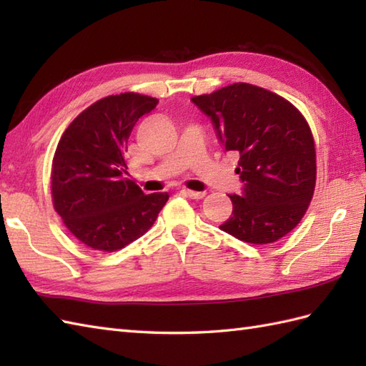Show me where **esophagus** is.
I'll list each match as a JSON object with an SVG mask.
<instances>
[{"mask_svg":"<svg viewBox=\"0 0 366 366\" xmlns=\"http://www.w3.org/2000/svg\"><path fill=\"white\" fill-rule=\"evenodd\" d=\"M182 193L185 197H189L192 199H201V198H204V195H206L204 192H195V190H189V189H184Z\"/></svg>","mask_w":366,"mask_h":366,"instance_id":"obj_1","label":"esophagus"}]
</instances>
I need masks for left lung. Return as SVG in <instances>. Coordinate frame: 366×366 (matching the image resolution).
Masks as SVG:
<instances>
[{
    "instance_id": "8db88e82",
    "label": "left lung",
    "mask_w": 366,
    "mask_h": 366,
    "mask_svg": "<svg viewBox=\"0 0 366 366\" xmlns=\"http://www.w3.org/2000/svg\"><path fill=\"white\" fill-rule=\"evenodd\" d=\"M227 151L239 152L242 195L220 229L248 244L277 242L305 215L316 185L312 129L290 100L250 83L192 97Z\"/></svg>"
}]
</instances>
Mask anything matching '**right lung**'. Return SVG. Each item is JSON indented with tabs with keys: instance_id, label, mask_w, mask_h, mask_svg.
I'll list each match as a JSON object with an SVG mask.
<instances>
[{
	"instance_id": "right-lung-1",
	"label": "right lung",
	"mask_w": 366,
	"mask_h": 366,
	"mask_svg": "<svg viewBox=\"0 0 366 366\" xmlns=\"http://www.w3.org/2000/svg\"><path fill=\"white\" fill-rule=\"evenodd\" d=\"M159 100L121 92L97 100L69 124L51 162L54 211L74 237L112 253L142 237L169 195H144L127 173L124 154L137 121Z\"/></svg>"
}]
</instances>
